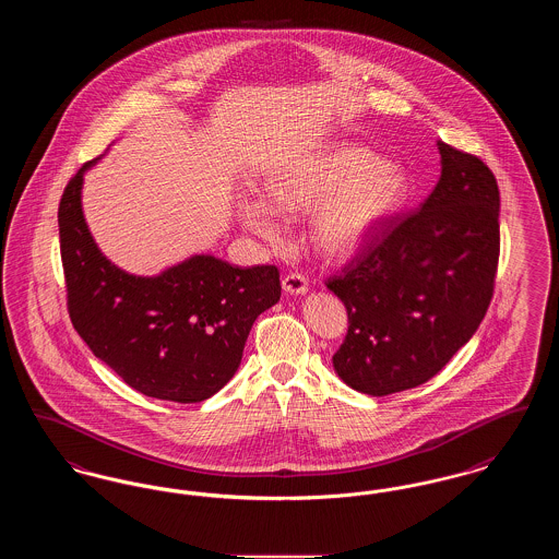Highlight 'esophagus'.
<instances>
[{"instance_id": "34e87169", "label": "esophagus", "mask_w": 559, "mask_h": 559, "mask_svg": "<svg viewBox=\"0 0 559 559\" xmlns=\"http://www.w3.org/2000/svg\"><path fill=\"white\" fill-rule=\"evenodd\" d=\"M283 289L292 295L308 292V278L301 272H289L283 276Z\"/></svg>"}]
</instances>
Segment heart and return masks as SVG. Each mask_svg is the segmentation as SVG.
I'll return each instance as SVG.
<instances>
[{"label":"heart","instance_id":"b5f03b06","mask_svg":"<svg viewBox=\"0 0 559 559\" xmlns=\"http://www.w3.org/2000/svg\"><path fill=\"white\" fill-rule=\"evenodd\" d=\"M272 201L285 212H314L312 240L329 255H346L365 245L399 212L408 197L404 169L365 146H333L297 160L270 185ZM245 224L266 237L281 235L276 212L262 199L242 205Z\"/></svg>","mask_w":559,"mask_h":559}]
</instances>
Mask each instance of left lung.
<instances>
[{"instance_id":"left-lung-1","label":"left lung","mask_w":559,"mask_h":559,"mask_svg":"<svg viewBox=\"0 0 559 559\" xmlns=\"http://www.w3.org/2000/svg\"><path fill=\"white\" fill-rule=\"evenodd\" d=\"M442 176L413 212L392 215L326 278L347 312L333 367L349 388L388 396L429 381L478 331L501 253L497 178L438 142Z\"/></svg>"}]
</instances>
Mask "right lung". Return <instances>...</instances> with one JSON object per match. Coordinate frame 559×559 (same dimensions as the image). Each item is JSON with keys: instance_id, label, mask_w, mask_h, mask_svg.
I'll return each mask as SVG.
<instances>
[{"instance_id": "right-lung-1", "label": "right lung", "mask_w": 559, "mask_h": 559, "mask_svg": "<svg viewBox=\"0 0 559 559\" xmlns=\"http://www.w3.org/2000/svg\"><path fill=\"white\" fill-rule=\"evenodd\" d=\"M81 165L58 205L67 310L81 340L130 388L180 404L212 399L237 372L255 319L281 299L276 266L194 255L159 276L110 264L81 212Z\"/></svg>"}]
</instances>
